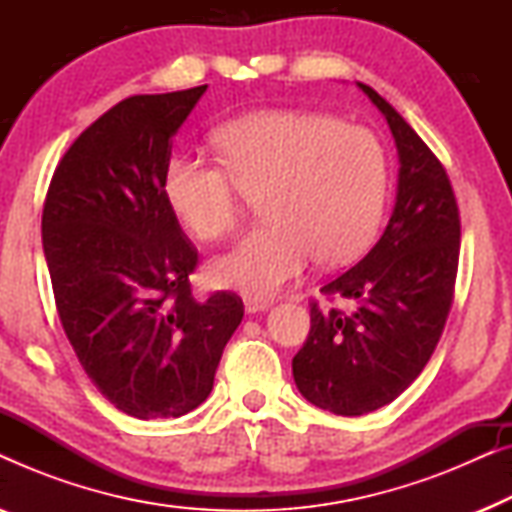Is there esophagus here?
I'll return each instance as SVG.
<instances>
[{"mask_svg": "<svg viewBox=\"0 0 512 512\" xmlns=\"http://www.w3.org/2000/svg\"><path fill=\"white\" fill-rule=\"evenodd\" d=\"M270 305H272V300H268V298H251V296L244 298V310H247L249 314L265 312Z\"/></svg>", "mask_w": 512, "mask_h": 512, "instance_id": "obj_1", "label": "esophagus"}]
</instances>
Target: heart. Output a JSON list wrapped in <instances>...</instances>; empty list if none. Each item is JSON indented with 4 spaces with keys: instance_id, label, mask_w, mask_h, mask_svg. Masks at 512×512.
Returning a JSON list of instances; mask_svg holds the SVG:
<instances>
[{
    "instance_id": "obj_1",
    "label": "heart",
    "mask_w": 512,
    "mask_h": 512,
    "mask_svg": "<svg viewBox=\"0 0 512 512\" xmlns=\"http://www.w3.org/2000/svg\"><path fill=\"white\" fill-rule=\"evenodd\" d=\"M223 158L170 156L163 193L179 221L214 242L240 226L251 198L265 223L209 263L214 284L268 298L314 258L354 261L380 228L389 195V156L363 125L305 109H261L216 132Z\"/></svg>"
}]
</instances>
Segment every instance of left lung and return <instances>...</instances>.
<instances>
[{
	"label": "left lung",
	"instance_id": "8db88e82",
	"mask_svg": "<svg viewBox=\"0 0 512 512\" xmlns=\"http://www.w3.org/2000/svg\"><path fill=\"white\" fill-rule=\"evenodd\" d=\"M398 149L396 207L373 249L321 286L310 335L293 356L300 394L342 417L368 415L403 394L429 363L454 298L461 221L450 177L422 137L366 83ZM345 299L347 311L332 305Z\"/></svg>",
	"mask_w": 512,
	"mask_h": 512
}]
</instances>
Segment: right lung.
<instances>
[{
  "mask_svg": "<svg viewBox=\"0 0 512 512\" xmlns=\"http://www.w3.org/2000/svg\"><path fill=\"white\" fill-rule=\"evenodd\" d=\"M205 90L132 95L111 107L62 156L41 214L69 345L97 391L137 419L198 408L244 317L230 291L193 298L198 249L163 193L172 137Z\"/></svg>",
  "mask_w": 512,
  "mask_h": 512,
  "instance_id": "obj_1",
  "label": "right lung"
}]
</instances>
